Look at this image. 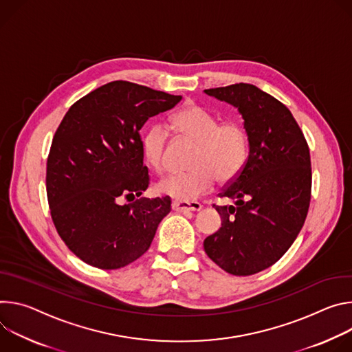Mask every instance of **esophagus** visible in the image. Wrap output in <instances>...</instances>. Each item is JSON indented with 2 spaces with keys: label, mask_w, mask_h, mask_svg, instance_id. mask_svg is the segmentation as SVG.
Here are the masks:
<instances>
[{
  "label": "esophagus",
  "mask_w": 352,
  "mask_h": 352,
  "mask_svg": "<svg viewBox=\"0 0 352 352\" xmlns=\"http://www.w3.org/2000/svg\"><path fill=\"white\" fill-rule=\"evenodd\" d=\"M172 208L176 212H186V211H200L203 206L200 203H182V201H173Z\"/></svg>",
  "instance_id": "esophagus-1"
}]
</instances>
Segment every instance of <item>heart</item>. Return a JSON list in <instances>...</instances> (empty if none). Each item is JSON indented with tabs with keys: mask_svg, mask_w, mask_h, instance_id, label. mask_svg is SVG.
I'll return each instance as SVG.
<instances>
[{
	"mask_svg": "<svg viewBox=\"0 0 352 352\" xmlns=\"http://www.w3.org/2000/svg\"><path fill=\"white\" fill-rule=\"evenodd\" d=\"M170 127L184 140L197 144L191 168L184 175H172L158 183V191L177 201H194L210 192L215 184L235 179L245 166L249 152L246 130L236 122L219 123L217 117L199 104H186L176 111ZM169 134L162 126L151 127L142 138L148 164L164 172Z\"/></svg>",
	"mask_w": 352,
	"mask_h": 352,
	"instance_id": "obj_1",
	"label": "heart"
}]
</instances>
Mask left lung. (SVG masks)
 Here are the masks:
<instances>
[{
  "label": "left lung",
  "mask_w": 352,
  "mask_h": 352,
  "mask_svg": "<svg viewBox=\"0 0 352 352\" xmlns=\"http://www.w3.org/2000/svg\"><path fill=\"white\" fill-rule=\"evenodd\" d=\"M204 92L239 110L249 141L243 169L219 192L235 206H212L222 222L204 250L229 274L252 276L277 263L303 226L311 190L309 146L288 107L257 87Z\"/></svg>",
  "instance_id": "obj_1"
}]
</instances>
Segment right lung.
<instances>
[{"instance_id":"add662e5","label":"right lung","mask_w":352,"mask_h":352,"mask_svg":"<svg viewBox=\"0 0 352 352\" xmlns=\"http://www.w3.org/2000/svg\"><path fill=\"white\" fill-rule=\"evenodd\" d=\"M182 96L129 81H113L76 100L65 113L47 158L46 190L60 238L82 261L122 268L151 246L170 197H140L148 188L140 130Z\"/></svg>"}]
</instances>
